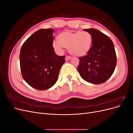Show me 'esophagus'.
<instances>
[{
    "label": "esophagus",
    "instance_id": "34e87169",
    "mask_svg": "<svg viewBox=\"0 0 133 133\" xmlns=\"http://www.w3.org/2000/svg\"><path fill=\"white\" fill-rule=\"evenodd\" d=\"M71 58V57H70V56H66V57H65V60H70Z\"/></svg>",
    "mask_w": 133,
    "mask_h": 133
}]
</instances>
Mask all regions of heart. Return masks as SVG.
<instances>
[{
  "instance_id": "b5f03b06",
  "label": "heart",
  "mask_w": 133,
  "mask_h": 133,
  "mask_svg": "<svg viewBox=\"0 0 133 133\" xmlns=\"http://www.w3.org/2000/svg\"><path fill=\"white\" fill-rule=\"evenodd\" d=\"M58 39L53 42V46L56 51L63 53V48L65 47L71 54L78 57L86 55L92 44L91 35L86 31H63L59 35Z\"/></svg>"
}]
</instances>
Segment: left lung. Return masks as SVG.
<instances>
[{"label":"left lung","mask_w":133,"mask_h":133,"mask_svg":"<svg viewBox=\"0 0 133 133\" xmlns=\"http://www.w3.org/2000/svg\"><path fill=\"white\" fill-rule=\"evenodd\" d=\"M92 37V46L88 54L79 57L78 70L85 81L94 84L103 83L113 74L116 65L114 44L110 38L99 30L84 29Z\"/></svg>","instance_id":"1"}]
</instances>
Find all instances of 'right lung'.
<instances>
[{"label":"right lung","instance_id":"1","mask_svg":"<svg viewBox=\"0 0 133 133\" xmlns=\"http://www.w3.org/2000/svg\"><path fill=\"white\" fill-rule=\"evenodd\" d=\"M54 30H38L23 43L19 60L22 75L27 84L44 90L57 82L65 56L55 54L53 46Z\"/></svg>","mask_w":133,"mask_h":133}]
</instances>
